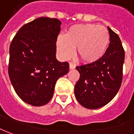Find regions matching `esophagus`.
I'll return each mask as SVG.
<instances>
[{
  "mask_svg": "<svg viewBox=\"0 0 134 134\" xmlns=\"http://www.w3.org/2000/svg\"><path fill=\"white\" fill-rule=\"evenodd\" d=\"M75 64L73 63H70V69H75Z\"/></svg>",
  "mask_w": 134,
  "mask_h": 134,
  "instance_id": "esophagus-1",
  "label": "esophagus"
}]
</instances>
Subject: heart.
Listing matches in <instances>:
<instances>
[{
	"instance_id": "obj_1",
	"label": "heart",
	"mask_w": 134,
	"mask_h": 134,
	"mask_svg": "<svg viewBox=\"0 0 134 134\" xmlns=\"http://www.w3.org/2000/svg\"><path fill=\"white\" fill-rule=\"evenodd\" d=\"M110 41L109 31L97 24L75 25L70 27L65 36L57 37L56 47L63 59H69L75 53L84 63H94L106 51Z\"/></svg>"
}]
</instances>
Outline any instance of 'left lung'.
Instances as JSON below:
<instances>
[{
	"instance_id": "left-lung-1",
	"label": "left lung",
	"mask_w": 134,
	"mask_h": 134,
	"mask_svg": "<svg viewBox=\"0 0 134 134\" xmlns=\"http://www.w3.org/2000/svg\"><path fill=\"white\" fill-rule=\"evenodd\" d=\"M108 30L110 42L104 55L94 63L76 67L80 79L75 86V95L86 109H99L109 103L122 81L125 51L119 36L109 27Z\"/></svg>"
}]
</instances>
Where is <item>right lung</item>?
<instances>
[{
	"mask_svg": "<svg viewBox=\"0 0 134 134\" xmlns=\"http://www.w3.org/2000/svg\"><path fill=\"white\" fill-rule=\"evenodd\" d=\"M61 24L58 19L39 17L22 26L11 42L9 76L17 95L28 104L48 103L57 80L69 72V63L55 58Z\"/></svg>",
	"mask_w": 134,
	"mask_h": 134,
	"instance_id": "right-lung-1",
	"label": "right lung"
}]
</instances>
